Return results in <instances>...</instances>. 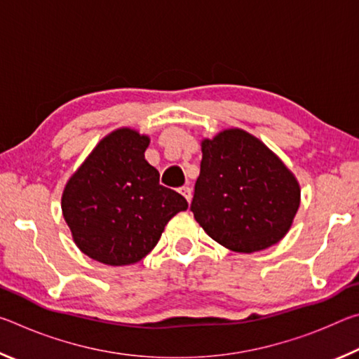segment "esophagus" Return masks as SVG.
<instances>
[{
    "label": "esophagus",
    "instance_id": "obj_1",
    "mask_svg": "<svg viewBox=\"0 0 359 359\" xmlns=\"http://www.w3.org/2000/svg\"><path fill=\"white\" fill-rule=\"evenodd\" d=\"M180 193L184 194V198L187 199L188 203H191V188L190 187H182L180 188Z\"/></svg>",
    "mask_w": 359,
    "mask_h": 359
}]
</instances>
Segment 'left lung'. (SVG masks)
Instances as JSON below:
<instances>
[{
  "instance_id": "obj_1",
  "label": "left lung",
  "mask_w": 359,
  "mask_h": 359,
  "mask_svg": "<svg viewBox=\"0 0 359 359\" xmlns=\"http://www.w3.org/2000/svg\"><path fill=\"white\" fill-rule=\"evenodd\" d=\"M194 220L218 244L253 253L285 238L299 209L293 172L250 133L229 128L201 142Z\"/></svg>"
}]
</instances>
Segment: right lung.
<instances>
[{"instance_id":"add662e5","label":"right lung","mask_w":359,"mask_h":359,"mask_svg":"<svg viewBox=\"0 0 359 359\" xmlns=\"http://www.w3.org/2000/svg\"><path fill=\"white\" fill-rule=\"evenodd\" d=\"M150 139L118 128L101 139L71 175L62 196L65 222L81 252L109 266L141 261L187 199L160 185L145 160Z\"/></svg>"}]
</instances>
